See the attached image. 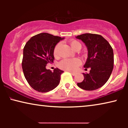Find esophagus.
Instances as JSON below:
<instances>
[{
	"mask_svg": "<svg viewBox=\"0 0 128 128\" xmlns=\"http://www.w3.org/2000/svg\"><path fill=\"white\" fill-rule=\"evenodd\" d=\"M70 73L71 74H72V75H73V76H75V75H76V73H74V72H70Z\"/></svg>",
	"mask_w": 128,
	"mask_h": 128,
	"instance_id": "1",
	"label": "esophagus"
}]
</instances>
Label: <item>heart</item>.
Returning <instances> with one entry per match:
<instances>
[{"mask_svg": "<svg viewBox=\"0 0 128 128\" xmlns=\"http://www.w3.org/2000/svg\"><path fill=\"white\" fill-rule=\"evenodd\" d=\"M70 45L74 50H80L82 48V44L76 40H73L70 42ZM61 45L60 43L57 44L54 49V55L55 57L59 55V48ZM80 60L78 58L64 59L61 60L59 64V66L61 69L67 70L69 71H74L80 64Z\"/></svg>", "mask_w": 128, "mask_h": 128, "instance_id": "1", "label": "heart"}]
</instances>
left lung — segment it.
Segmentation results:
<instances>
[{"label":"left lung","mask_w":128,"mask_h":128,"mask_svg":"<svg viewBox=\"0 0 128 128\" xmlns=\"http://www.w3.org/2000/svg\"><path fill=\"white\" fill-rule=\"evenodd\" d=\"M82 40L88 50V57L84 65L89 73H83L84 80L78 86L92 91L100 88L109 79L114 68V52L109 42L98 34L86 33L76 36Z\"/></svg>","instance_id":"8db88e82"}]
</instances>
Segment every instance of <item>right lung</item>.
Returning <instances> with one entry per match:
<instances>
[{
	"instance_id": "right-lung-1",
	"label": "right lung",
	"mask_w": 128,
	"mask_h": 128,
	"mask_svg": "<svg viewBox=\"0 0 128 128\" xmlns=\"http://www.w3.org/2000/svg\"><path fill=\"white\" fill-rule=\"evenodd\" d=\"M64 38L48 33H40L31 37L23 49L22 68L30 86L38 92H46L56 88L64 72L58 68L54 72L46 69L54 60V49Z\"/></svg>"
}]
</instances>
